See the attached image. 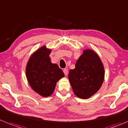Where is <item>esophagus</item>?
Instances as JSON below:
<instances>
[{"label": "esophagus", "mask_w": 128, "mask_h": 128, "mask_svg": "<svg viewBox=\"0 0 128 128\" xmlns=\"http://www.w3.org/2000/svg\"><path fill=\"white\" fill-rule=\"evenodd\" d=\"M63 72H64L65 76H68V69H64Z\"/></svg>", "instance_id": "esophagus-1"}]
</instances>
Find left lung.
<instances>
[{
    "mask_svg": "<svg viewBox=\"0 0 128 128\" xmlns=\"http://www.w3.org/2000/svg\"><path fill=\"white\" fill-rule=\"evenodd\" d=\"M104 68L101 59L91 49H85L69 72L73 92L80 99H88L97 92L104 79Z\"/></svg>",
    "mask_w": 128,
    "mask_h": 128,
    "instance_id": "obj_1",
    "label": "left lung"
}]
</instances>
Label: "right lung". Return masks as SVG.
<instances>
[{
  "label": "right lung",
  "mask_w": 128,
  "mask_h": 128,
  "mask_svg": "<svg viewBox=\"0 0 128 128\" xmlns=\"http://www.w3.org/2000/svg\"><path fill=\"white\" fill-rule=\"evenodd\" d=\"M51 49L46 46L34 52L26 66V78L32 89L42 97L51 95L58 80L64 76L58 64L50 61Z\"/></svg>",
  "instance_id": "add662e5"
}]
</instances>
